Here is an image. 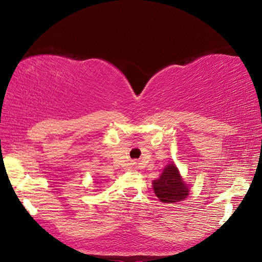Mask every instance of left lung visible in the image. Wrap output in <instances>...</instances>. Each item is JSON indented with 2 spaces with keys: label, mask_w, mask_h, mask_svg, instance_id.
Listing matches in <instances>:
<instances>
[{
  "label": "left lung",
  "mask_w": 262,
  "mask_h": 262,
  "mask_svg": "<svg viewBox=\"0 0 262 262\" xmlns=\"http://www.w3.org/2000/svg\"><path fill=\"white\" fill-rule=\"evenodd\" d=\"M152 185L155 196L165 204L179 203L189 194V187L173 162L165 166L159 179L154 180Z\"/></svg>",
  "instance_id": "left-lung-1"
}]
</instances>
